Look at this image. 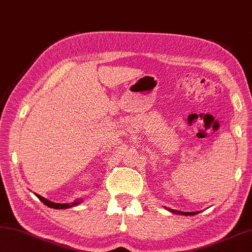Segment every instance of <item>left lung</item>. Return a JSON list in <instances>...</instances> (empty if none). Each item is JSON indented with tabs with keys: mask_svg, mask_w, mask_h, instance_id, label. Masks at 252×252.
Returning a JSON list of instances; mask_svg holds the SVG:
<instances>
[{
	"mask_svg": "<svg viewBox=\"0 0 252 252\" xmlns=\"http://www.w3.org/2000/svg\"><path fill=\"white\" fill-rule=\"evenodd\" d=\"M173 213H175V212H174V210H173ZM183 215H196V214H198L197 212H189V213H182Z\"/></svg>",
	"mask_w": 252,
	"mask_h": 252,
	"instance_id": "left-lung-1",
	"label": "left lung"
}]
</instances>
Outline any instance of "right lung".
Here are the masks:
<instances>
[{"label": "right lung", "instance_id": "right-lung-1", "mask_svg": "<svg viewBox=\"0 0 252 252\" xmlns=\"http://www.w3.org/2000/svg\"><path fill=\"white\" fill-rule=\"evenodd\" d=\"M36 196H37V197L42 200V202L46 205V206H48V207H50V208H56V209H65V208H69V207H71V206H75V205H77L79 203V200H77V202H75V203H72L71 205H69V204H57V203H53V202H50V200H48V199H46V198H44V197H42V196H39V195H37V194H35Z\"/></svg>", "mask_w": 252, "mask_h": 252}]
</instances>
